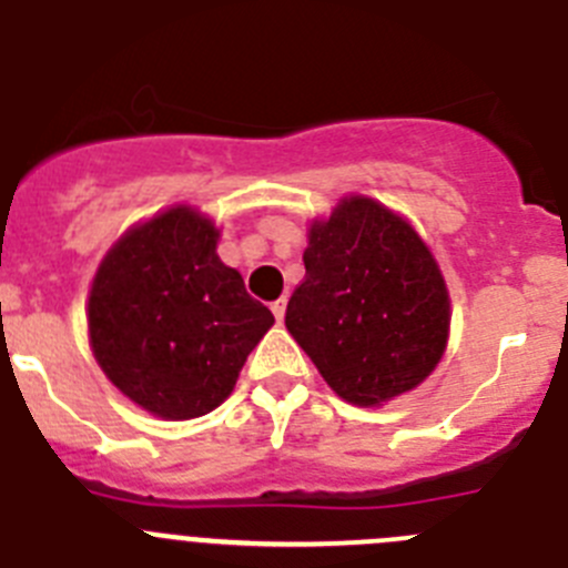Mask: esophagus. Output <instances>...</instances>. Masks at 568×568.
I'll return each instance as SVG.
<instances>
[{
    "label": "esophagus",
    "mask_w": 568,
    "mask_h": 568,
    "mask_svg": "<svg viewBox=\"0 0 568 568\" xmlns=\"http://www.w3.org/2000/svg\"><path fill=\"white\" fill-rule=\"evenodd\" d=\"M270 310H273V315H275V318H284V313H287V298H278V301H273V307H270Z\"/></svg>",
    "instance_id": "34e87169"
}]
</instances>
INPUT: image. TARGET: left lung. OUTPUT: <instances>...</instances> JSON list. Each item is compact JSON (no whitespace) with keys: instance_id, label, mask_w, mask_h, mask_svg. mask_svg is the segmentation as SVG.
<instances>
[{"instance_id":"obj_1","label":"left lung","mask_w":568,"mask_h":568,"mask_svg":"<svg viewBox=\"0 0 568 568\" xmlns=\"http://www.w3.org/2000/svg\"><path fill=\"white\" fill-rule=\"evenodd\" d=\"M290 335L338 398L381 406L424 384L449 341V290L404 215L344 195L307 233Z\"/></svg>"}]
</instances>
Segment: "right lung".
<instances>
[{"instance_id": "add662e5", "label": "right lung", "mask_w": 568, "mask_h": 568, "mask_svg": "<svg viewBox=\"0 0 568 568\" xmlns=\"http://www.w3.org/2000/svg\"><path fill=\"white\" fill-rule=\"evenodd\" d=\"M219 227L187 204L139 222L99 264L88 338L110 384L164 420L224 404L275 324L219 253Z\"/></svg>"}]
</instances>
